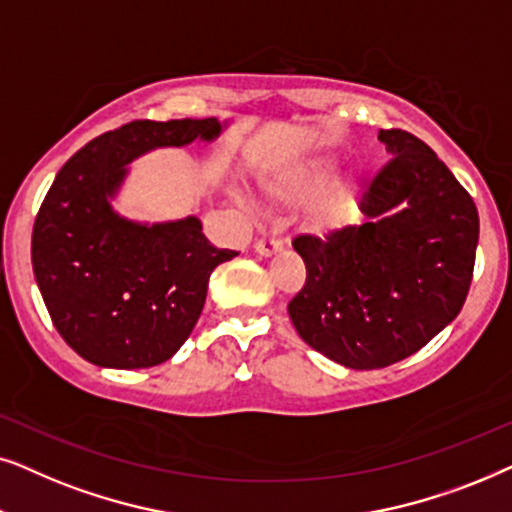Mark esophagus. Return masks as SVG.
<instances>
[{
	"mask_svg": "<svg viewBox=\"0 0 512 512\" xmlns=\"http://www.w3.org/2000/svg\"><path fill=\"white\" fill-rule=\"evenodd\" d=\"M278 250H281V241H274V238H260V241L255 243V252L260 257H271L276 255Z\"/></svg>",
	"mask_w": 512,
	"mask_h": 512,
	"instance_id": "esophagus-1",
	"label": "esophagus"
}]
</instances>
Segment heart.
Returning a JSON list of instances; mask_svg holds the SVG:
<instances>
[{
	"instance_id": "obj_1",
	"label": "heart",
	"mask_w": 512,
	"mask_h": 512,
	"mask_svg": "<svg viewBox=\"0 0 512 512\" xmlns=\"http://www.w3.org/2000/svg\"><path fill=\"white\" fill-rule=\"evenodd\" d=\"M342 166V154L337 149H320L302 159L283 163L264 177L262 189L269 201L281 206H304V229L320 241L344 236L360 222L367 192V173L353 168L335 180ZM245 208L250 203L241 199Z\"/></svg>"
}]
</instances>
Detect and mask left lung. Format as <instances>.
Listing matches in <instances>:
<instances>
[{"instance_id":"left-lung-1","label":"left lung","mask_w":512,"mask_h":512,"mask_svg":"<svg viewBox=\"0 0 512 512\" xmlns=\"http://www.w3.org/2000/svg\"><path fill=\"white\" fill-rule=\"evenodd\" d=\"M379 140L391 161L367 189L365 222L332 241L292 243L306 264L292 325L351 370L398 363L459 316L480 234L473 199L431 147L398 128Z\"/></svg>"}]
</instances>
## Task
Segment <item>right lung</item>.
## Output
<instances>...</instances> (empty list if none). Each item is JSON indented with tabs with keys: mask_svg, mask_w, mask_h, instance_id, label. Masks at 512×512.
<instances>
[{
	"mask_svg": "<svg viewBox=\"0 0 512 512\" xmlns=\"http://www.w3.org/2000/svg\"><path fill=\"white\" fill-rule=\"evenodd\" d=\"M229 121H131L63 168L32 229V269L60 337L98 367L140 370L173 358L206 304L208 278L234 250L213 248L196 215L135 222L112 201L142 154L213 142Z\"/></svg>",
	"mask_w": 512,
	"mask_h": 512,
	"instance_id": "1",
	"label": "right lung"
}]
</instances>
